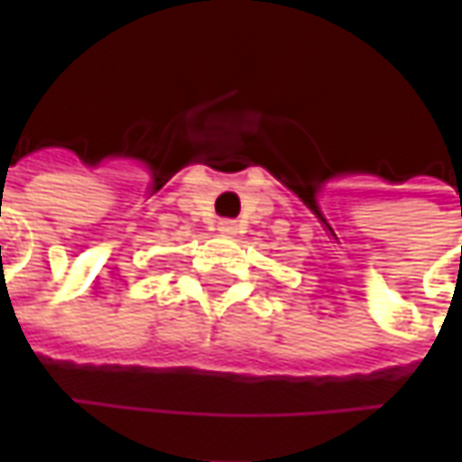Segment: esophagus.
Segmentation results:
<instances>
[{
  "instance_id": "obj_1",
  "label": "esophagus",
  "mask_w": 462,
  "mask_h": 462,
  "mask_svg": "<svg viewBox=\"0 0 462 462\" xmlns=\"http://www.w3.org/2000/svg\"><path fill=\"white\" fill-rule=\"evenodd\" d=\"M217 232H219V235H235V232H237V225H235L232 219H219V222H217Z\"/></svg>"
}]
</instances>
